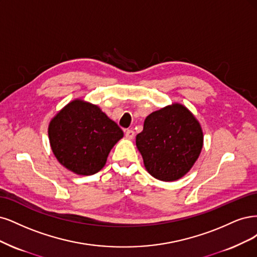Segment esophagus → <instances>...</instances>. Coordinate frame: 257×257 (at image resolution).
Masks as SVG:
<instances>
[{
	"label": "esophagus",
	"instance_id": "obj_1",
	"mask_svg": "<svg viewBox=\"0 0 257 257\" xmlns=\"http://www.w3.org/2000/svg\"><path fill=\"white\" fill-rule=\"evenodd\" d=\"M125 136H126V138L129 139V140L134 139V138H135V131L131 130V129H127V130L125 131Z\"/></svg>",
	"mask_w": 257,
	"mask_h": 257
}]
</instances>
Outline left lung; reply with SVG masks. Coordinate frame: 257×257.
Returning <instances> with one entry per match:
<instances>
[{
	"mask_svg": "<svg viewBox=\"0 0 257 257\" xmlns=\"http://www.w3.org/2000/svg\"><path fill=\"white\" fill-rule=\"evenodd\" d=\"M200 122L187 107L173 103L151 113L136 144L145 169L162 181L185 176L197 160L203 147Z\"/></svg>",
	"mask_w": 257,
	"mask_h": 257,
	"instance_id": "8db88e82",
	"label": "left lung"
}]
</instances>
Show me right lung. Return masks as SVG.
I'll use <instances>...</instances> for the list:
<instances>
[{"instance_id":"right-lung-1","label":"right lung","mask_w":257,"mask_h":257,"mask_svg":"<svg viewBox=\"0 0 257 257\" xmlns=\"http://www.w3.org/2000/svg\"><path fill=\"white\" fill-rule=\"evenodd\" d=\"M48 135L57 161L74 174L86 176L104 167L123 132L100 107L76 99L51 119Z\"/></svg>"}]
</instances>
